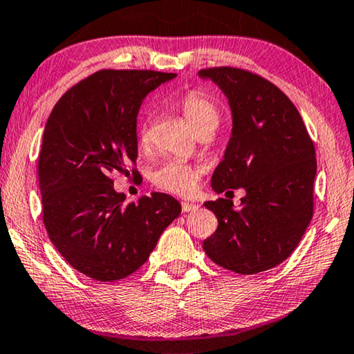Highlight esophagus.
<instances>
[{
	"mask_svg": "<svg viewBox=\"0 0 354 354\" xmlns=\"http://www.w3.org/2000/svg\"><path fill=\"white\" fill-rule=\"evenodd\" d=\"M181 209H183V212H192V211H197L198 209V205L189 203V201H183Z\"/></svg>",
	"mask_w": 354,
	"mask_h": 354,
	"instance_id": "34e87169",
	"label": "esophagus"
}]
</instances>
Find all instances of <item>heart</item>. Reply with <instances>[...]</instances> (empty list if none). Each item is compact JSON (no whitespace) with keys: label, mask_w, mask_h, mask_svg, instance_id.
I'll return each mask as SVG.
<instances>
[{"label":"heart","mask_w":354,"mask_h":354,"mask_svg":"<svg viewBox=\"0 0 354 354\" xmlns=\"http://www.w3.org/2000/svg\"><path fill=\"white\" fill-rule=\"evenodd\" d=\"M176 105L183 113L184 120L197 133L207 131L214 132L218 122H221V111H218L216 104L200 91L186 93L178 100ZM138 143L142 148H147L149 145L148 132L145 127L140 131ZM200 175L201 173L197 167H192L181 160L168 159L154 168L153 173H151V181L156 187L165 190V192L175 195H190L197 189Z\"/></svg>","instance_id":"heart-1"}]
</instances>
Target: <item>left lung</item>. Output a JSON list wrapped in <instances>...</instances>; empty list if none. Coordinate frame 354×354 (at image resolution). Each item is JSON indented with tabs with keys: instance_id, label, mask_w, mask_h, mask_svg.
Masks as SVG:
<instances>
[{
	"instance_id": "obj_1",
	"label": "left lung",
	"mask_w": 354,
	"mask_h": 354,
	"mask_svg": "<svg viewBox=\"0 0 354 354\" xmlns=\"http://www.w3.org/2000/svg\"><path fill=\"white\" fill-rule=\"evenodd\" d=\"M198 77L222 89L233 120L211 186L217 194L245 190L239 209L228 198L206 201L218 225L203 250L236 274L268 271L287 260L312 221L313 142L298 109L266 78L238 67L201 69Z\"/></svg>"
}]
</instances>
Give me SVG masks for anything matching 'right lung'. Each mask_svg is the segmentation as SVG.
<instances>
[{
  "label": "right lung",
  "mask_w": 354,
  "mask_h": 354,
  "mask_svg": "<svg viewBox=\"0 0 354 354\" xmlns=\"http://www.w3.org/2000/svg\"><path fill=\"white\" fill-rule=\"evenodd\" d=\"M175 77L99 71L66 91L47 120L37 164L44 225L64 260L99 282L136 272L181 214L179 201L162 192L124 205L110 178L136 164L143 99Z\"/></svg>",
  "instance_id": "add662e5"
}]
</instances>
